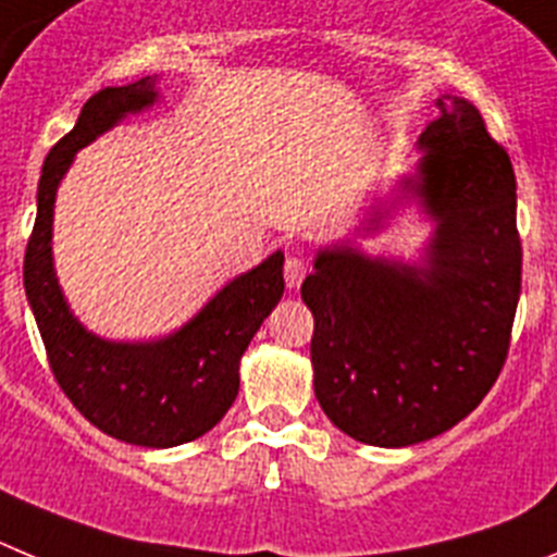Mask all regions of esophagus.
<instances>
[{
	"label": "esophagus",
	"mask_w": 557,
	"mask_h": 557,
	"mask_svg": "<svg viewBox=\"0 0 557 557\" xmlns=\"http://www.w3.org/2000/svg\"><path fill=\"white\" fill-rule=\"evenodd\" d=\"M305 274H308V260H305L302 255H290V258L285 260V283H288V288H299Z\"/></svg>",
	"instance_id": "34e87169"
}]
</instances>
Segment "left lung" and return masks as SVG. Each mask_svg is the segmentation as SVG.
Wrapping results in <instances>:
<instances>
[{"label": "left lung", "mask_w": 557, "mask_h": 557, "mask_svg": "<svg viewBox=\"0 0 557 557\" xmlns=\"http://www.w3.org/2000/svg\"><path fill=\"white\" fill-rule=\"evenodd\" d=\"M435 104L419 169L397 197L416 199L435 224L422 263L341 244L319 249L302 283L315 399L335 428L372 447L435 438L483 403L508 358L522 290L508 152L472 102ZM385 216L374 208L360 233H377Z\"/></svg>", "instance_id": "obj_1"}]
</instances>
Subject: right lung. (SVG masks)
Segmentation results:
<instances>
[{
  "label": "right lung",
  "mask_w": 557,
  "mask_h": 557,
  "mask_svg": "<svg viewBox=\"0 0 557 557\" xmlns=\"http://www.w3.org/2000/svg\"><path fill=\"white\" fill-rule=\"evenodd\" d=\"M158 74L102 88L52 149L38 183V213L24 255V290L49 366L74 408L102 433L135 447L166 449L222 422L238 397V363L285 288L283 252L230 280L191 322L158 341H108L69 310L52 267L54 197L74 154L129 113L158 102Z\"/></svg>",
  "instance_id": "right-lung-1"
}]
</instances>
